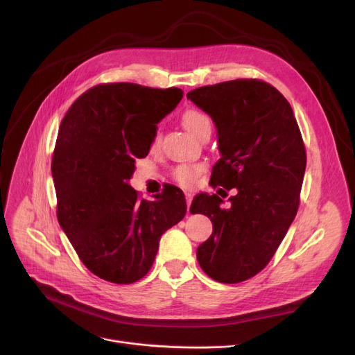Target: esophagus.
Segmentation results:
<instances>
[{"label":"esophagus","instance_id":"esophagus-1","mask_svg":"<svg viewBox=\"0 0 355 355\" xmlns=\"http://www.w3.org/2000/svg\"><path fill=\"white\" fill-rule=\"evenodd\" d=\"M185 197H187V206H188V211H189L191 202H192V196H191V194H185Z\"/></svg>","mask_w":355,"mask_h":355}]
</instances>
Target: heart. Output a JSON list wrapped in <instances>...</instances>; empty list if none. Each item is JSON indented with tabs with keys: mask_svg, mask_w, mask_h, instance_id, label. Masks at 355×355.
Masks as SVG:
<instances>
[{
	"mask_svg": "<svg viewBox=\"0 0 355 355\" xmlns=\"http://www.w3.org/2000/svg\"><path fill=\"white\" fill-rule=\"evenodd\" d=\"M180 121H182V125H184L187 130L196 137H198L201 132L207 130V128H211V121L209 115L194 108L187 110L184 114H182ZM159 142H161V136L159 133H155L151 141V148L157 149L159 146ZM200 171H201L200 164H180L173 168L171 175H173V179L179 182L180 185L189 187L194 184V180L200 175Z\"/></svg>",
	"mask_w": 355,
	"mask_h": 355,
	"instance_id": "1",
	"label": "heart"
}]
</instances>
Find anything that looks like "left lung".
Returning a JSON list of instances; mask_svg holds the SVG:
<instances>
[{"mask_svg":"<svg viewBox=\"0 0 355 355\" xmlns=\"http://www.w3.org/2000/svg\"><path fill=\"white\" fill-rule=\"evenodd\" d=\"M187 98L218 128L222 157L210 185L237 189L228 210L216 194L192 201L191 211L213 223L197 259L213 280L241 283L270 263L296 216L306 167L304 139L287 99L262 80L202 85Z\"/></svg>","mask_w":355,"mask_h":355,"instance_id":"8db88e82","label":"left lung"}]
</instances>
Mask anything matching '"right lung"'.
<instances>
[{"instance_id": "right-lung-1", "label": "right lung", "mask_w": 355, "mask_h": 355, "mask_svg": "<svg viewBox=\"0 0 355 355\" xmlns=\"http://www.w3.org/2000/svg\"><path fill=\"white\" fill-rule=\"evenodd\" d=\"M178 87L135 83L93 85L60 123L51 175L58 220L89 271L115 284L148 274L158 241L184 219V192L167 185L155 201L128 185L136 158H145L157 123L182 99Z\"/></svg>"}]
</instances>
